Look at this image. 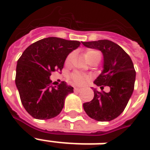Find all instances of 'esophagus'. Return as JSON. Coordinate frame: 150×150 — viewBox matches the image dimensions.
<instances>
[{
  "instance_id": "obj_1",
  "label": "esophagus",
  "mask_w": 150,
  "mask_h": 150,
  "mask_svg": "<svg viewBox=\"0 0 150 150\" xmlns=\"http://www.w3.org/2000/svg\"><path fill=\"white\" fill-rule=\"evenodd\" d=\"M81 90V88H74V91L75 92H80Z\"/></svg>"
}]
</instances>
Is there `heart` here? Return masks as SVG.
<instances>
[{"label":"heart","instance_id":"b5f03b06","mask_svg":"<svg viewBox=\"0 0 150 150\" xmlns=\"http://www.w3.org/2000/svg\"><path fill=\"white\" fill-rule=\"evenodd\" d=\"M84 57H85L87 61H88L90 58H99L100 59L101 54L98 50H88L84 54ZM72 58H73V54H69L68 57L66 58V62L67 64L70 62ZM88 79H89L88 76H87L86 74L80 73V72H75L74 74H72V75L70 76L71 81L73 82L74 84H79V85H83V84H84L88 81Z\"/></svg>","mask_w":150,"mask_h":150}]
</instances>
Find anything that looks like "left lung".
Returning <instances> with one entry per match:
<instances>
[{"label":"left lung","mask_w":150,"mask_h":150,"mask_svg":"<svg viewBox=\"0 0 150 150\" xmlns=\"http://www.w3.org/2000/svg\"><path fill=\"white\" fill-rule=\"evenodd\" d=\"M88 48L100 50L103 55V71L94 84L110 92L94 89V97L83 104L88 115L100 122L111 121L124 111L134 88L136 72L130 56L119 45L107 39L82 42Z\"/></svg>","instance_id":"8db88e82"}]
</instances>
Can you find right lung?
<instances>
[{
    "instance_id": "obj_1",
    "label": "right lung",
    "mask_w": 150,
    "mask_h": 150,
    "mask_svg": "<svg viewBox=\"0 0 150 150\" xmlns=\"http://www.w3.org/2000/svg\"><path fill=\"white\" fill-rule=\"evenodd\" d=\"M80 44L79 41L49 37L30 45L20 56L16 85L23 108L33 118L49 119L60 114L74 88L64 81L53 87L50 76L62 69L69 54Z\"/></svg>"
}]
</instances>
